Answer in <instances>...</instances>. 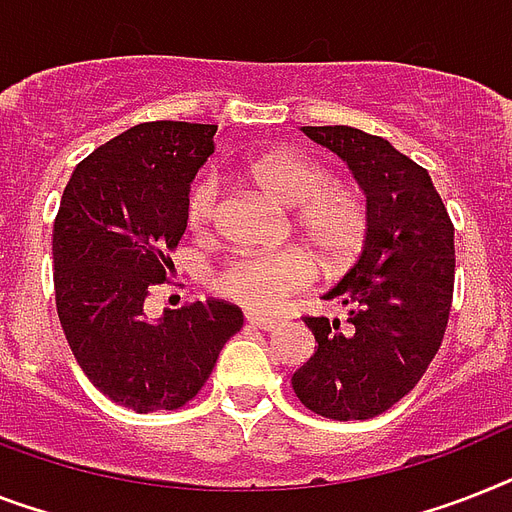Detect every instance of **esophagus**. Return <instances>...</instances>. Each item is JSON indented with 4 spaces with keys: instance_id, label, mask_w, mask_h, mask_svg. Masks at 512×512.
Wrapping results in <instances>:
<instances>
[{
    "instance_id": "esophagus-1",
    "label": "esophagus",
    "mask_w": 512,
    "mask_h": 512,
    "mask_svg": "<svg viewBox=\"0 0 512 512\" xmlns=\"http://www.w3.org/2000/svg\"><path fill=\"white\" fill-rule=\"evenodd\" d=\"M247 323L255 328H263V331H273L278 326L276 318H268V315H255V313H247Z\"/></svg>"
}]
</instances>
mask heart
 Segmentation results:
<instances>
[{
	"label": "heart",
	"instance_id": "1",
	"mask_svg": "<svg viewBox=\"0 0 512 512\" xmlns=\"http://www.w3.org/2000/svg\"><path fill=\"white\" fill-rule=\"evenodd\" d=\"M255 189L281 210H297L294 223L305 242L336 265L352 257L363 244L368 215L363 199L347 186L331 184V173L321 162L292 149H273L244 168ZM215 218L213 184H197L186 202V220L191 231L205 234ZM313 281V265L297 252L281 255L236 257L218 276L220 294L239 305L265 313L284 302L289 294Z\"/></svg>",
	"mask_w": 512,
	"mask_h": 512
}]
</instances>
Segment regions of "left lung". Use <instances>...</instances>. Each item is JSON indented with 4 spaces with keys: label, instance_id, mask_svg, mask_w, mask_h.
Masks as SVG:
<instances>
[{
    "label": "left lung",
    "instance_id": "left-lung-1",
    "mask_svg": "<svg viewBox=\"0 0 512 512\" xmlns=\"http://www.w3.org/2000/svg\"><path fill=\"white\" fill-rule=\"evenodd\" d=\"M347 162L365 194L360 257L323 299L339 318H305L318 350L292 376L299 402L334 421H365L400 402L442 344L455 284V228L426 170L381 136L350 126L299 128Z\"/></svg>",
    "mask_w": 512,
    "mask_h": 512
}]
</instances>
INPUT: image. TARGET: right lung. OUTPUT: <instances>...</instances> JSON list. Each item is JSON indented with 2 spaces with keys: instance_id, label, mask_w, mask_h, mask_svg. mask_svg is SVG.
I'll return each mask as SVG.
<instances>
[{
  "instance_id": "obj_1",
  "label": "right lung",
  "mask_w": 512,
  "mask_h": 512,
  "mask_svg": "<svg viewBox=\"0 0 512 512\" xmlns=\"http://www.w3.org/2000/svg\"><path fill=\"white\" fill-rule=\"evenodd\" d=\"M218 128L139 123L73 170L54 220V299L78 365L99 392L136 413L176 410L205 386L242 328L236 305L205 299L147 318L144 299L173 263L197 170Z\"/></svg>"
}]
</instances>
